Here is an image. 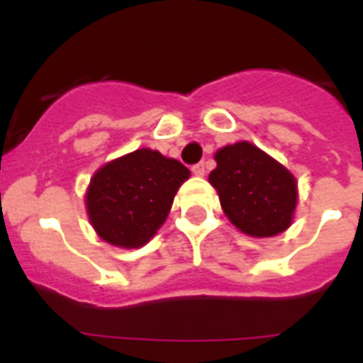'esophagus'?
Instances as JSON below:
<instances>
[{
	"mask_svg": "<svg viewBox=\"0 0 363 363\" xmlns=\"http://www.w3.org/2000/svg\"><path fill=\"white\" fill-rule=\"evenodd\" d=\"M192 173L198 177H203L205 175V162H198L196 165H192Z\"/></svg>",
	"mask_w": 363,
	"mask_h": 363,
	"instance_id": "obj_1",
	"label": "esophagus"
}]
</instances>
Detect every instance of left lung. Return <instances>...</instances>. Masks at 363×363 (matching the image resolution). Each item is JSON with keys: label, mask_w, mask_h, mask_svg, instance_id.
Segmentation results:
<instances>
[{"label": "left lung", "mask_w": 363, "mask_h": 363, "mask_svg": "<svg viewBox=\"0 0 363 363\" xmlns=\"http://www.w3.org/2000/svg\"><path fill=\"white\" fill-rule=\"evenodd\" d=\"M209 182L226 216L252 238H271L292 222L298 190L292 173L258 147L241 141L220 148Z\"/></svg>", "instance_id": "left-lung-1"}]
</instances>
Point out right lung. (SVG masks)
<instances>
[{
    "mask_svg": "<svg viewBox=\"0 0 363 363\" xmlns=\"http://www.w3.org/2000/svg\"><path fill=\"white\" fill-rule=\"evenodd\" d=\"M188 177L181 162L150 148L109 162L92 177L86 192L94 230L115 247H143L164 224Z\"/></svg>",
    "mask_w": 363,
    "mask_h": 363,
    "instance_id": "right-lung-1",
    "label": "right lung"
}]
</instances>
